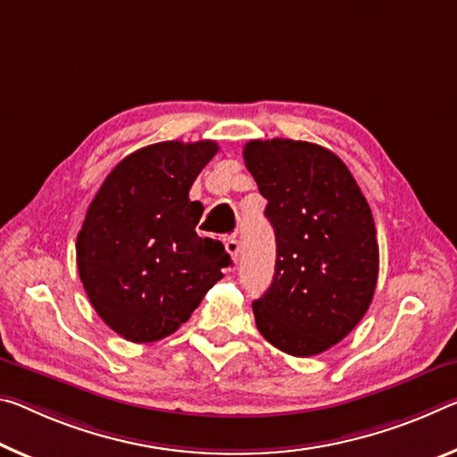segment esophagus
Returning <instances> with one entry per match:
<instances>
[{
  "mask_svg": "<svg viewBox=\"0 0 457 457\" xmlns=\"http://www.w3.org/2000/svg\"><path fill=\"white\" fill-rule=\"evenodd\" d=\"M226 250H228V254L231 256V260H236L240 258V242L236 240V236H231V237H228L226 240Z\"/></svg>",
  "mask_w": 457,
  "mask_h": 457,
  "instance_id": "1",
  "label": "esophagus"
}]
</instances>
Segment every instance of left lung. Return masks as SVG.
<instances>
[{"label":"left lung","mask_w":457,"mask_h":457,"mask_svg":"<svg viewBox=\"0 0 457 457\" xmlns=\"http://www.w3.org/2000/svg\"><path fill=\"white\" fill-rule=\"evenodd\" d=\"M244 162L277 236L272 285L252 303L256 328L291 356H315L342 342L372 303L378 242L370 205L347 166L317 144L252 140Z\"/></svg>","instance_id":"obj_1"}]
</instances>
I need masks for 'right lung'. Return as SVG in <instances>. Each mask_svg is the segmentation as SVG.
Instances as JSON below:
<instances>
[{"mask_svg": "<svg viewBox=\"0 0 457 457\" xmlns=\"http://www.w3.org/2000/svg\"><path fill=\"white\" fill-rule=\"evenodd\" d=\"M212 140L158 142L107 175L77 236V266L93 309L128 342H158L189 320L231 258L199 237L191 185L215 152Z\"/></svg>", "mask_w": 457, "mask_h": 457, "instance_id": "obj_1", "label": "right lung"}]
</instances>
